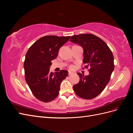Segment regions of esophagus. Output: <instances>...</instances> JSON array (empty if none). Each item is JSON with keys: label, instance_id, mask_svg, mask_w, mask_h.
Returning <instances> with one entry per match:
<instances>
[{"label": "esophagus", "instance_id": "34e87169", "mask_svg": "<svg viewBox=\"0 0 133 133\" xmlns=\"http://www.w3.org/2000/svg\"><path fill=\"white\" fill-rule=\"evenodd\" d=\"M73 74V72L70 71H68V75H71V74Z\"/></svg>", "mask_w": 133, "mask_h": 133}]
</instances>
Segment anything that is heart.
Masks as SVG:
<instances>
[{
    "label": "heart",
    "mask_w": 133,
    "mask_h": 133,
    "mask_svg": "<svg viewBox=\"0 0 133 133\" xmlns=\"http://www.w3.org/2000/svg\"><path fill=\"white\" fill-rule=\"evenodd\" d=\"M69 68H70V69H73V65H70V66H69Z\"/></svg>",
    "instance_id": "1"
}]
</instances>
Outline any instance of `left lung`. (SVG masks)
I'll list each match as a JSON object with an SVG mask.
<instances>
[{"label": "left lung", "instance_id": "obj_1", "mask_svg": "<svg viewBox=\"0 0 133 133\" xmlns=\"http://www.w3.org/2000/svg\"><path fill=\"white\" fill-rule=\"evenodd\" d=\"M70 41L83 47V62L86 64L84 68H89L88 75L78 73L80 81L73 86L74 91L84 99H93L101 93L109 82L114 69L113 55L107 44L94 34L75 35Z\"/></svg>", "mask_w": 133, "mask_h": 133}]
</instances>
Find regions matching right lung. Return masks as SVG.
Returning a JSON list of instances; mask_svg holds the SVG:
<instances>
[{"label":"right lung","mask_w":133,"mask_h":133,"mask_svg":"<svg viewBox=\"0 0 133 133\" xmlns=\"http://www.w3.org/2000/svg\"><path fill=\"white\" fill-rule=\"evenodd\" d=\"M70 36L46 35L39 39L28 49L24 63L25 80L32 93L41 101L48 103L57 97L61 82L68 71L50 73L51 60L58 57L59 50Z\"/></svg>","instance_id":"obj_1"}]
</instances>
